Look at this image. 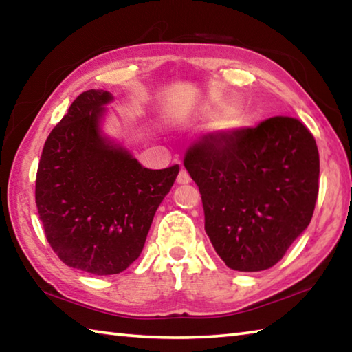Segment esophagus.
<instances>
[{
	"label": "esophagus",
	"instance_id": "obj_1",
	"mask_svg": "<svg viewBox=\"0 0 352 352\" xmlns=\"http://www.w3.org/2000/svg\"><path fill=\"white\" fill-rule=\"evenodd\" d=\"M190 182V177H189V174L184 169H182L180 170V174H178V177H177V183L178 184H188Z\"/></svg>",
	"mask_w": 352,
	"mask_h": 352
}]
</instances>
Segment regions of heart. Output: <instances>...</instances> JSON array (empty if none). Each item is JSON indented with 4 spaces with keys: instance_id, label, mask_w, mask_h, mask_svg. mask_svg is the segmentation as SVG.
Segmentation results:
<instances>
[{
    "instance_id": "1",
    "label": "heart",
    "mask_w": 352,
    "mask_h": 352,
    "mask_svg": "<svg viewBox=\"0 0 352 352\" xmlns=\"http://www.w3.org/2000/svg\"><path fill=\"white\" fill-rule=\"evenodd\" d=\"M204 119H212L208 132L216 138H225L243 126V113L233 102L210 104L200 110Z\"/></svg>"
}]
</instances>
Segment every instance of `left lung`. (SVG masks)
Instances as JSON below:
<instances>
[{
	"mask_svg": "<svg viewBox=\"0 0 352 352\" xmlns=\"http://www.w3.org/2000/svg\"><path fill=\"white\" fill-rule=\"evenodd\" d=\"M184 168L200 189L206 234L230 269H270L311 223L320 157L298 119L208 135L189 148Z\"/></svg>",
	"mask_w": 352,
	"mask_h": 352,
	"instance_id": "obj_1",
	"label": "left lung"
}]
</instances>
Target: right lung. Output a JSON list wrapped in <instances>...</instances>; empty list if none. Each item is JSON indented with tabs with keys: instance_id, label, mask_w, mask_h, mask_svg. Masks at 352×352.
<instances>
[{
	"instance_id": "add662e5",
	"label": "right lung",
	"mask_w": 352,
	"mask_h": 352,
	"mask_svg": "<svg viewBox=\"0 0 352 352\" xmlns=\"http://www.w3.org/2000/svg\"><path fill=\"white\" fill-rule=\"evenodd\" d=\"M113 94L88 90L45 142L35 204L46 239L68 267L116 275L138 259L160 204L178 175L142 168L104 132Z\"/></svg>"
}]
</instances>
